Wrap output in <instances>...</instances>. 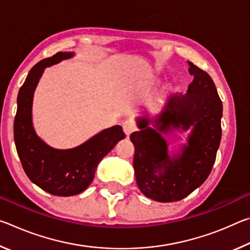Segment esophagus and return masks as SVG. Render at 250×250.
<instances>
[{
    "label": "esophagus",
    "instance_id": "34e87169",
    "mask_svg": "<svg viewBox=\"0 0 250 250\" xmlns=\"http://www.w3.org/2000/svg\"><path fill=\"white\" fill-rule=\"evenodd\" d=\"M122 129H124L126 137H129V135L137 129V125H135L132 120H125L124 124H122Z\"/></svg>",
    "mask_w": 250,
    "mask_h": 250
}]
</instances>
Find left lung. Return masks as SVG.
<instances>
[{
  "label": "left lung",
  "mask_w": 250,
  "mask_h": 250,
  "mask_svg": "<svg viewBox=\"0 0 250 250\" xmlns=\"http://www.w3.org/2000/svg\"><path fill=\"white\" fill-rule=\"evenodd\" d=\"M188 64L193 82L185 95L170 101L155 125L161 132L194 125L182 153L168 156L166 140L158 131L147 128L150 120L146 118L139 120L142 130L130 135L137 185L146 196L158 202L181 201L204 183L221 143L223 104L216 87L206 71L191 62Z\"/></svg>",
  "instance_id": "1"
}]
</instances>
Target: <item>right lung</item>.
<instances>
[{
  "instance_id": "1",
  "label": "right lung",
  "mask_w": 250,
  "mask_h": 250,
  "mask_svg": "<svg viewBox=\"0 0 250 250\" xmlns=\"http://www.w3.org/2000/svg\"><path fill=\"white\" fill-rule=\"evenodd\" d=\"M71 56V53L58 52L29 70L20 88L14 119L16 151L25 173L33 183L57 196H73L83 192L94 180L100 161L125 137L121 126L115 125L71 150L53 149L37 137L32 125L34 90L45 67Z\"/></svg>"
}]
</instances>
